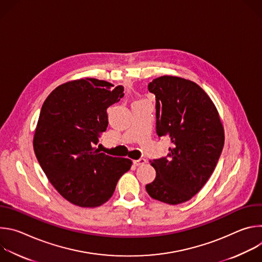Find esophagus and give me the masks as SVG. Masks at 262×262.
I'll use <instances>...</instances> for the list:
<instances>
[{
    "instance_id": "1",
    "label": "esophagus",
    "mask_w": 262,
    "mask_h": 262,
    "mask_svg": "<svg viewBox=\"0 0 262 262\" xmlns=\"http://www.w3.org/2000/svg\"><path fill=\"white\" fill-rule=\"evenodd\" d=\"M145 163H146V160H145V159H139V160L134 161V165H135V166H141V165H144Z\"/></svg>"
}]
</instances>
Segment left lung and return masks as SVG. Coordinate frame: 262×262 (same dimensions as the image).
I'll return each instance as SVG.
<instances>
[{
	"mask_svg": "<svg viewBox=\"0 0 262 262\" xmlns=\"http://www.w3.org/2000/svg\"><path fill=\"white\" fill-rule=\"evenodd\" d=\"M157 134L173 144L167 158L150 161L157 177L146 184L151 198L176 205L189 201L206 183L222 154L224 128L210 97L196 83L178 77L155 79Z\"/></svg>",
	"mask_w": 262,
	"mask_h": 262,
	"instance_id": "left-lung-1",
	"label": "left lung"
}]
</instances>
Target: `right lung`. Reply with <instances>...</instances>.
<instances>
[{"label":"right lung","instance_id":"right-lung-1","mask_svg":"<svg viewBox=\"0 0 262 262\" xmlns=\"http://www.w3.org/2000/svg\"><path fill=\"white\" fill-rule=\"evenodd\" d=\"M97 79L58 86L45 100L33 139L35 156L59 194L81 207H96L113 195L132 161L100 152L106 108L123 97V87Z\"/></svg>","mask_w":262,"mask_h":262}]
</instances>
